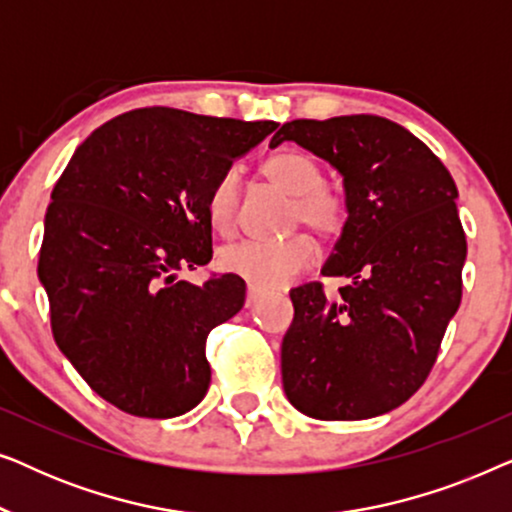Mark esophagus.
<instances>
[{
	"instance_id": "34e87169",
	"label": "esophagus",
	"mask_w": 512,
	"mask_h": 512,
	"mask_svg": "<svg viewBox=\"0 0 512 512\" xmlns=\"http://www.w3.org/2000/svg\"><path fill=\"white\" fill-rule=\"evenodd\" d=\"M258 298H261V293H258V289H254V286H249V289H247V307H254L258 303Z\"/></svg>"
}]
</instances>
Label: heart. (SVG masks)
<instances>
[{"instance_id":"1","label":"heart","mask_w":512,"mask_h":512,"mask_svg":"<svg viewBox=\"0 0 512 512\" xmlns=\"http://www.w3.org/2000/svg\"><path fill=\"white\" fill-rule=\"evenodd\" d=\"M263 177L293 198L291 223H305L314 233L335 237L347 223V202L324 186V172L307 153L279 151L261 167ZM207 219L216 233L235 230L240 209V174L221 172L207 193ZM317 244L303 233L275 242L244 240L219 251V265L247 279L256 289H279L317 261Z\"/></svg>"}]
</instances>
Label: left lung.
I'll return each mask as SVG.
<instances>
[{
	"label": "left lung",
	"mask_w": 512,
	"mask_h": 512,
	"mask_svg": "<svg viewBox=\"0 0 512 512\" xmlns=\"http://www.w3.org/2000/svg\"><path fill=\"white\" fill-rule=\"evenodd\" d=\"M282 142L342 174L347 223L321 275L349 279L335 300L319 282L291 291L284 394L324 422L384 415L422 387L459 310L457 186L422 139L382 116L298 118L270 146Z\"/></svg>",
	"instance_id": "8db88e82"
}]
</instances>
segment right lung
I'll use <instances>...</instances> for the list:
<instances>
[{
	"mask_svg": "<svg viewBox=\"0 0 512 512\" xmlns=\"http://www.w3.org/2000/svg\"><path fill=\"white\" fill-rule=\"evenodd\" d=\"M275 128L135 109L100 125L55 184L39 251L53 338L118 410L170 419L205 398L207 335L242 310L244 279L177 272L212 261L209 188Z\"/></svg>",
	"mask_w": 512,
	"mask_h": 512,
	"instance_id": "right-lung-1",
	"label": "right lung"
}]
</instances>
